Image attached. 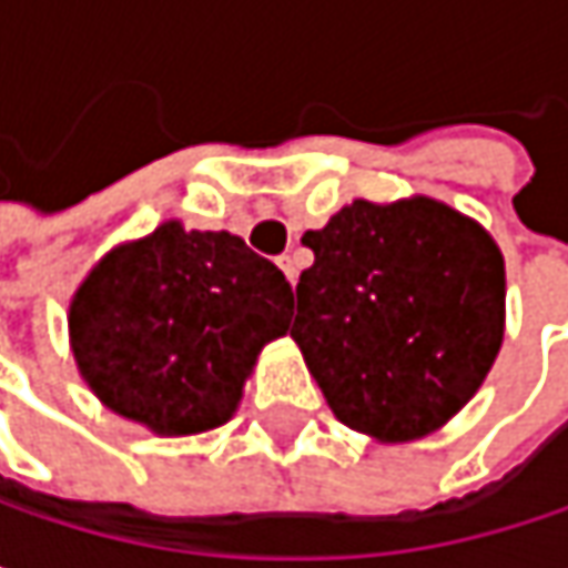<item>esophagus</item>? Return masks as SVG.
Instances as JSON below:
<instances>
[{
    "instance_id": "1",
    "label": "esophagus",
    "mask_w": 568,
    "mask_h": 568,
    "mask_svg": "<svg viewBox=\"0 0 568 568\" xmlns=\"http://www.w3.org/2000/svg\"><path fill=\"white\" fill-rule=\"evenodd\" d=\"M276 263H280V270H283V273H285V280L295 285V280H298V266H295V256H288V253H283V256H280Z\"/></svg>"
}]
</instances>
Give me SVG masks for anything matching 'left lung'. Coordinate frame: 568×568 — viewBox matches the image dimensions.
I'll list each match as a JSON object with an SVG mask.
<instances>
[{"label":"left lung","instance_id":"obj_1","mask_svg":"<svg viewBox=\"0 0 568 568\" xmlns=\"http://www.w3.org/2000/svg\"><path fill=\"white\" fill-rule=\"evenodd\" d=\"M302 243L292 338L335 417L378 440L437 430L484 385L507 276L490 233L427 200H355Z\"/></svg>","mask_w":568,"mask_h":568}]
</instances>
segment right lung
Here are the masks:
<instances>
[{
    "instance_id": "add662e5",
    "label": "right lung",
    "mask_w": 568,
    "mask_h": 568,
    "mask_svg": "<svg viewBox=\"0 0 568 568\" xmlns=\"http://www.w3.org/2000/svg\"><path fill=\"white\" fill-rule=\"evenodd\" d=\"M292 285L240 236L158 226L81 283L68 328L88 388L158 434L230 420L266 342L288 328Z\"/></svg>"
}]
</instances>
